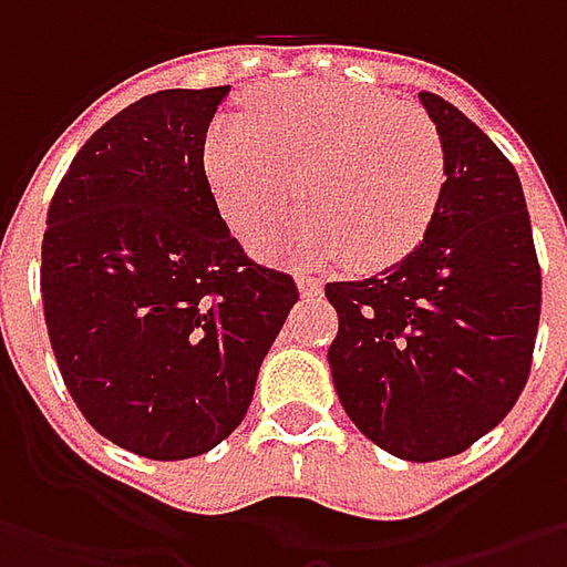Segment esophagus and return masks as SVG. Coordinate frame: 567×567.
<instances>
[{
  "label": "esophagus",
  "mask_w": 567,
  "mask_h": 567,
  "mask_svg": "<svg viewBox=\"0 0 567 567\" xmlns=\"http://www.w3.org/2000/svg\"><path fill=\"white\" fill-rule=\"evenodd\" d=\"M296 284H299V293L302 296H318L324 290V280L321 277H309V274H299Z\"/></svg>",
  "instance_id": "esophagus-1"
}]
</instances>
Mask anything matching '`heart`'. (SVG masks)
Listing matches in <instances>:
<instances>
[{"label": "heart", "instance_id": "heart-1", "mask_svg": "<svg viewBox=\"0 0 567 567\" xmlns=\"http://www.w3.org/2000/svg\"><path fill=\"white\" fill-rule=\"evenodd\" d=\"M258 125L220 116L205 169L220 214L255 236L299 202L312 217L268 233L258 249L287 261L340 258L357 271L398 265L423 243L445 192V147L423 113L347 84L302 81L251 100Z\"/></svg>", "mask_w": 567, "mask_h": 567}]
</instances>
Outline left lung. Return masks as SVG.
<instances>
[{
	"mask_svg": "<svg viewBox=\"0 0 567 567\" xmlns=\"http://www.w3.org/2000/svg\"><path fill=\"white\" fill-rule=\"evenodd\" d=\"M445 147L423 243L388 271L324 287L347 416L403 461H442L502 423L530 379L543 274L512 161L454 103L420 91Z\"/></svg>",
	"mask_w": 567,
	"mask_h": 567,
	"instance_id": "left-lung-1",
	"label": "left lung"
}]
</instances>
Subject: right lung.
Segmentation results:
<instances>
[{"label":"right lung","instance_id":"add662e5","mask_svg":"<svg viewBox=\"0 0 567 567\" xmlns=\"http://www.w3.org/2000/svg\"><path fill=\"white\" fill-rule=\"evenodd\" d=\"M224 87L157 91L84 142L47 210L40 293L62 381L103 439L186 461L243 423L299 299L246 255L205 173Z\"/></svg>","mask_w":567,"mask_h":567}]
</instances>
